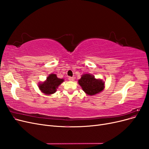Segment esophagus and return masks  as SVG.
Instances as JSON below:
<instances>
[{
	"label": "esophagus",
	"mask_w": 149,
	"mask_h": 149,
	"mask_svg": "<svg viewBox=\"0 0 149 149\" xmlns=\"http://www.w3.org/2000/svg\"><path fill=\"white\" fill-rule=\"evenodd\" d=\"M68 79L70 81H74V78L73 77H69L68 78Z\"/></svg>",
	"instance_id": "esophagus-1"
}]
</instances>
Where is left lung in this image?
Segmentation results:
<instances>
[{
	"label": "left lung",
	"instance_id": "8db88e82",
	"mask_svg": "<svg viewBox=\"0 0 149 149\" xmlns=\"http://www.w3.org/2000/svg\"><path fill=\"white\" fill-rule=\"evenodd\" d=\"M78 83L83 91L89 95H94L100 93L104 86V82H102V80L96 79L93 75L89 74L82 75Z\"/></svg>",
	"mask_w": 149,
	"mask_h": 149
}]
</instances>
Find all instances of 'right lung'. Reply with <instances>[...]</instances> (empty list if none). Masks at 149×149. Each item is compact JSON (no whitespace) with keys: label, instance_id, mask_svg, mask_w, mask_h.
I'll list each match as a JSON object with an SVG mask.
<instances>
[{"label":"right lung","instance_id":"right-lung-1","mask_svg":"<svg viewBox=\"0 0 149 149\" xmlns=\"http://www.w3.org/2000/svg\"><path fill=\"white\" fill-rule=\"evenodd\" d=\"M63 81L64 79L58 78L55 74H51L47 78L45 82L38 85L39 88L43 93L51 94L56 91L58 86L63 82Z\"/></svg>","mask_w":149,"mask_h":149}]
</instances>
